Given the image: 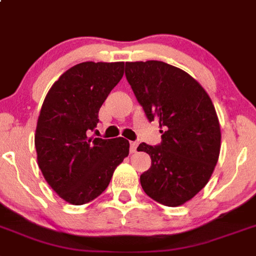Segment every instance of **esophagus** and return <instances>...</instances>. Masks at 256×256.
<instances>
[{
    "label": "esophagus",
    "instance_id": "obj_1",
    "mask_svg": "<svg viewBox=\"0 0 256 256\" xmlns=\"http://www.w3.org/2000/svg\"><path fill=\"white\" fill-rule=\"evenodd\" d=\"M138 148V142H130V152L135 153Z\"/></svg>",
    "mask_w": 256,
    "mask_h": 256
}]
</instances>
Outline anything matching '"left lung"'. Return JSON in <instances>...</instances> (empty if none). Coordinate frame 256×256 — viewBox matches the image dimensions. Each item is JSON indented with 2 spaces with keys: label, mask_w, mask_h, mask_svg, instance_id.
<instances>
[{
  "label": "left lung",
  "mask_w": 256,
  "mask_h": 256,
  "mask_svg": "<svg viewBox=\"0 0 256 256\" xmlns=\"http://www.w3.org/2000/svg\"><path fill=\"white\" fill-rule=\"evenodd\" d=\"M125 76L148 121L162 130L158 146L140 143L150 156L140 175L146 196L175 208L193 198L208 184L219 153L220 126L210 96L184 70L158 60L125 64Z\"/></svg>",
  "instance_id": "left-lung-1"
}]
</instances>
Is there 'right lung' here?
I'll return each mask as SVG.
<instances>
[{
  "instance_id": "1",
  "label": "right lung",
  "mask_w": 256,
  "mask_h": 256,
  "mask_svg": "<svg viewBox=\"0 0 256 256\" xmlns=\"http://www.w3.org/2000/svg\"><path fill=\"white\" fill-rule=\"evenodd\" d=\"M124 66V62L77 64L59 77L42 104L34 136L37 161L48 186L72 205L100 196L128 154L124 138H88Z\"/></svg>"
}]
</instances>
